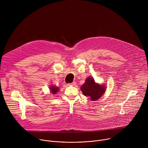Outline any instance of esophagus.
Returning <instances> with one entry per match:
<instances>
[{
	"label": "esophagus",
	"mask_w": 148,
	"mask_h": 148,
	"mask_svg": "<svg viewBox=\"0 0 148 148\" xmlns=\"http://www.w3.org/2000/svg\"><path fill=\"white\" fill-rule=\"evenodd\" d=\"M76 85V82L75 81H73L72 83H71L70 84V86H75Z\"/></svg>",
	"instance_id": "esophagus-1"
}]
</instances>
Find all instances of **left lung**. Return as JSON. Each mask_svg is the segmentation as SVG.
I'll use <instances>...</instances> for the list:
<instances>
[{
    "label": "left lung",
    "mask_w": 148,
    "mask_h": 148,
    "mask_svg": "<svg viewBox=\"0 0 148 148\" xmlns=\"http://www.w3.org/2000/svg\"><path fill=\"white\" fill-rule=\"evenodd\" d=\"M81 90L84 95L90 97L91 101H96L105 93L106 87L103 84L95 82L92 77H89L81 86Z\"/></svg>",
    "instance_id": "1"
}]
</instances>
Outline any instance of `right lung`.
<instances>
[{
    "mask_svg": "<svg viewBox=\"0 0 148 148\" xmlns=\"http://www.w3.org/2000/svg\"><path fill=\"white\" fill-rule=\"evenodd\" d=\"M49 89L50 91V93L53 95H55L59 91L60 88L58 87L54 86V85H51V86H50V87H49Z\"/></svg>",
    "mask_w": 148,
    "mask_h": 148,
    "instance_id": "right-lung-1",
    "label": "right lung"
}]
</instances>
